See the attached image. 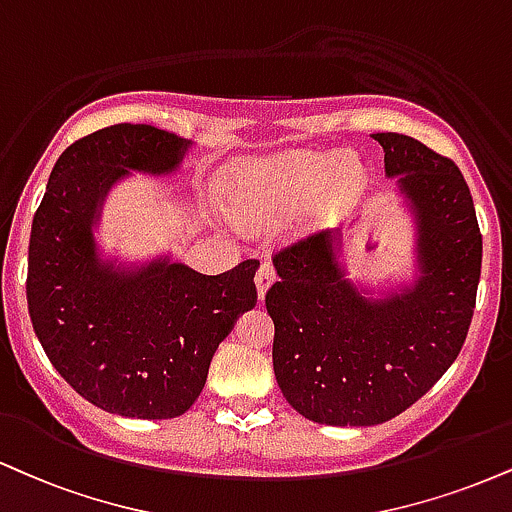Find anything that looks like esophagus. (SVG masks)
I'll list each match as a JSON object with an SVG mask.
<instances>
[{"instance_id":"obj_1","label":"esophagus","mask_w":512,"mask_h":512,"mask_svg":"<svg viewBox=\"0 0 512 512\" xmlns=\"http://www.w3.org/2000/svg\"><path fill=\"white\" fill-rule=\"evenodd\" d=\"M274 279H276L274 264L269 260H264L260 264V269H257V276H255V286H257V295H260V300H264V293L269 291V286H272Z\"/></svg>"}]
</instances>
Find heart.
<instances>
[{"label": "heart", "mask_w": 512, "mask_h": 512, "mask_svg": "<svg viewBox=\"0 0 512 512\" xmlns=\"http://www.w3.org/2000/svg\"><path fill=\"white\" fill-rule=\"evenodd\" d=\"M334 164V155L295 152L272 166H262L255 171L250 186H243L233 197L238 219H243L245 224H260L264 219L293 209L307 195H310V214L317 221L341 217L360 193L362 171L353 162H346L324 182Z\"/></svg>", "instance_id": "heart-1"}]
</instances>
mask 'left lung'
Returning a JSON list of instances; mask_svg holds the SVG:
<instances>
[{
	"instance_id": "obj_1",
	"label": "left lung",
	"mask_w": 512,
	"mask_h": 512,
	"mask_svg": "<svg viewBox=\"0 0 512 512\" xmlns=\"http://www.w3.org/2000/svg\"><path fill=\"white\" fill-rule=\"evenodd\" d=\"M386 176L417 217L420 279L369 300L346 281L329 231L274 252V374L307 420L372 427L408 410L463 348L482 272V233L453 159L403 133H374Z\"/></svg>"
}]
</instances>
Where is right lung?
Returning a JSON list of instances; mask_svg holds the SVG:
<instances>
[{
  "instance_id": "add662e5",
  "label": "right lung",
  "mask_w": 512,
  "mask_h": 512,
  "mask_svg": "<svg viewBox=\"0 0 512 512\" xmlns=\"http://www.w3.org/2000/svg\"><path fill=\"white\" fill-rule=\"evenodd\" d=\"M188 140L116 123L66 147L54 164L28 245V312L73 391L138 420L183 415L205 389L214 350L257 303V260L207 276L157 260L123 272L97 257V207L128 171L166 174Z\"/></svg>"
}]
</instances>
